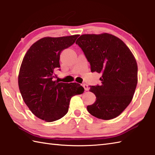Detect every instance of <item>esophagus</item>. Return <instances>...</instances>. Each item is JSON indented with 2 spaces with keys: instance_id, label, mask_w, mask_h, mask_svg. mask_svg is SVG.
I'll list each match as a JSON object with an SVG mask.
<instances>
[{
  "instance_id": "obj_1",
  "label": "esophagus",
  "mask_w": 155,
  "mask_h": 155,
  "mask_svg": "<svg viewBox=\"0 0 155 155\" xmlns=\"http://www.w3.org/2000/svg\"><path fill=\"white\" fill-rule=\"evenodd\" d=\"M83 87H84V90L85 91H88V85L87 84H83Z\"/></svg>"
}]
</instances>
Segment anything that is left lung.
Returning a JSON list of instances; mask_svg holds the SVG:
<instances>
[{"mask_svg":"<svg viewBox=\"0 0 155 155\" xmlns=\"http://www.w3.org/2000/svg\"><path fill=\"white\" fill-rule=\"evenodd\" d=\"M76 44L83 51L91 72L102 74V84L90 86L96 101L87 110L99 119L116 118L133 99L138 78L137 61L127 46L110 34L83 35Z\"/></svg>","mask_w":155,"mask_h":155,"instance_id":"obj_1","label":"left lung"}]
</instances>
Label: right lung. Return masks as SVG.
I'll list each match as a JSON object with an SVG mask.
<instances>
[{"mask_svg": "<svg viewBox=\"0 0 155 155\" xmlns=\"http://www.w3.org/2000/svg\"><path fill=\"white\" fill-rule=\"evenodd\" d=\"M78 36L42 38L31 46L23 58L18 75L19 90L29 109L42 120L52 122L63 117L71 98L84 91L77 83L54 81V71L61 70V53L73 45Z\"/></svg>", "mask_w": 155, "mask_h": 155, "instance_id": "right-lung-1", "label": "right lung"}]
</instances>
